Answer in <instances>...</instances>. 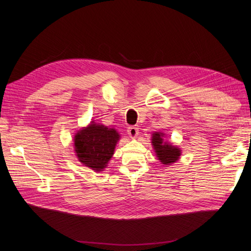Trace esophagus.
Instances as JSON below:
<instances>
[{"instance_id": "1", "label": "esophagus", "mask_w": 251, "mask_h": 251, "mask_svg": "<svg viewBox=\"0 0 251 251\" xmlns=\"http://www.w3.org/2000/svg\"><path fill=\"white\" fill-rule=\"evenodd\" d=\"M138 133H139L138 127H136V126L127 127V134H128V136H130L131 138H136V137H137Z\"/></svg>"}]
</instances>
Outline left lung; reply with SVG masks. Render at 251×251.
<instances>
[{
  "instance_id": "obj_1",
  "label": "left lung",
  "mask_w": 251,
  "mask_h": 251,
  "mask_svg": "<svg viewBox=\"0 0 251 251\" xmlns=\"http://www.w3.org/2000/svg\"><path fill=\"white\" fill-rule=\"evenodd\" d=\"M163 132H154L151 134V146L156 153L158 160L163 165H171L179 160L181 150L177 146H173L169 141L164 140Z\"/></svg>"
}]
</instances>
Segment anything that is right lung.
<instances>
[{
  "label": "right lung",
  "instance_id": "1",
  "mask_svg": "<svg viewBox=\"0 0 251 251\" xmlns=\"http://www.w3.org/2000/svg\"><path fill=\"white\" fill-rule=\"evenodd\" d=\"M120 135L115 127L91 121L75 133L74 153L78 161L94 172H102L114 155Z\"/></svg>",
  "mask_w": 251,
  "mask_h": 251
}]
</instances>
